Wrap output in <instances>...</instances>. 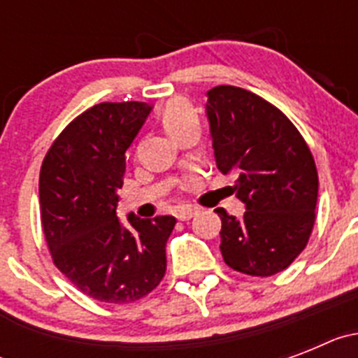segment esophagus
Instances as JSON below:
<instances>
[{"instance_id":"obj_1","label":"esophagus","mask_w":358,"mask_h":358,"mask_svg":"<svg viewBox=\"0 0 358 358\" xmlns=\"http://www.w3.org/2000/svg\"><path fill=\"white\" fill-rule=\"evenodd\" d=\"M197 215V210L195 208H181V210L176 211V217L179 218V220H189L192 217H195Z\"/></svg>"}]
</instances>
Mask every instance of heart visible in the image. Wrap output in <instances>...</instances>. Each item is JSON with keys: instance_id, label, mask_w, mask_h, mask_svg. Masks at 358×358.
<instances>
[{"instance_id": "1", "label": "heart", "mask_w": 358, "mask_h": 358, "mask_svg": "<svg viewBox=\"0 0 358 358\" xmlns=\"http://www.w3.org/2000/svg\"><path fill=\"white\" fill-rule=\"evenodd\" d=\"M197 116L195 110L182 100H172L163 110V125L170 136L177 138V134L188 125H195Z\"/></svg>"}]
</instances>
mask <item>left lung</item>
<instances>
[{"instance_id":"obj_1","label":"left lung","mask_w":358,"mask_h":358,"mask_svg":"<svg viewBox=\"0 0 358 358\" xmlns=\"http://www.w3.org/2000/svg\"><path fill=\"white\" fill-rule=\"evenodd\" d=\"M217 169L236 176L233 192L245 204L222 220L220 252L231 268L273 276L305 249L315 220L317 169L308 145L278 107L235 85L206 93Z\"/></svg>"}]
</instances>
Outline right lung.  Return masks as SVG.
<instances>
[{
	"mask_svg": "<svg viewBox=\"0 0 358 358\" xmlns=\"http://www.w3.org/2000/svg\"><path fill=\"white\" fill-rule=\"evenodd\" d=\"M152 106L103 102L73 120L44 157L41 222L57 268L85 296L131 303L159 285L176 217L118 218L131 147Z\"/></svg>",
	"mask_w": 358,
	"mask_h": 358,
	"instance_id": "add662e5",
	"label": "right lung"
}]
</instances>
